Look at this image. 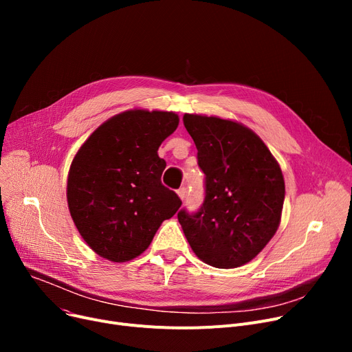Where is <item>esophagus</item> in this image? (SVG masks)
Segmentation results:
<instances>
[{"mask_svg": "<svg viewBox=\"0 0 352 352\" xmlns=\"http://www.w3.org/2000/svg\"><path fill=\"white\" fill-rule=\"evenodd\" d=\"M177 194H178V197H179L182 201L186 199V188H184V187H182V188H179V190L177 191Z\"/></svg>", "mask_w": 352, "mask_h": 352, "instance_id": "34e87169", "label": "esophagus"}]
</instances>
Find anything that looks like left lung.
Wrapping results in <instances>:
<instances>
[{
  "label": "left lung",
  "mask_w": 352,
  "mask_h": 352,
  "mask_svg": "<svg viewBox=\"0 0 352 352\" xmlns=\"http://www.w3.org/2000/svg\"><path fill=\"white\" fill-rule=\"evenodd\" d=\"M206 174V198L178 221L201 261L236 268L260 254L278 230L285 197L280 164L252 129L231 120L182 118Z\"/></svg>",
  "instance_id": "obj_1"
}]
</instances>
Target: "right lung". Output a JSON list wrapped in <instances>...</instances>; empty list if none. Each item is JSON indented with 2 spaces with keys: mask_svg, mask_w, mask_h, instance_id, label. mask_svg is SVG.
Returning <instances> with one entry per match:
<instances>
[{
  "mask_svg": "<svg viewBox=\"0 0 352 352\" xmlns=\"http://www.w3.org/2000/svg\"><path fill=\"white\" fill-rule=\"evenodd\" d=\"M168 111L129 109L101 124L74 157L67 182L69 214L88 247L125 263L150 247L181 199L161 184V142L178 126Z\"/></svg>",
  "mask_w": 352,
  "mask_h": 352,
  "instance_id": "right-lung-1",
  "label": "right lung"
}]
</instances>
